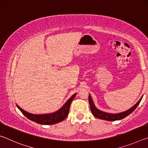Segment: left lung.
<instances>
[{"mask_svg": "<svg viewBox=\"0 0 148 148\" xmlns=\"http://www.w3.org/2000/svg\"><path fill=\"white\" fill-rule=\"evenodd\" d=\"M142 97H143V96H142L139 101H138L133 106L131 107V108H129V110H127L125 112H120V113L117 114L107 113V112L101 111V110L97 109V107L95 106L93 101H92V99L90 94L89 95V102L90 105V108H91V111L92 115H93L95 117H97V118L98 119L106 120V121H117V120L123 119L125 117L128 116L129 114H131L132 112L136 108V107L138 106Z\"/></svg>", "mask_w": 148, "mask_h": 148, "instance_id": "8db88e82", "label": "left lung"}]
</instances>
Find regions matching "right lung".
<instances>
[{"mask_svg":"<svg viewBox=\"0 0 148 148\" xmlns=\"http://www.w3.org/2000/svg\"><path fill=\"white\" fill-rule=\"evenodd\" d=\"M76 93L74 94L67 101L65 104L62 106L61 108L57 110V111L50 114H33L29 113L20 108L18 105L16 106L18 108L19 110L22 112L25 116L27 117L31 121L36 122L38 124L41 125H53L58 123L66 118L69 113V109L71 106V104L72 101H73Z\"/></svg>","mask_w":148,"mask_h":148,"instance_id":"1","label":"right lung"}]
</instances>
